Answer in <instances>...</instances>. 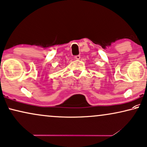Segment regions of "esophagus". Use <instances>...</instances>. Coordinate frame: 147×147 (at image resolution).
<instances>
[{
    "label": "esophagus",
    "instance_id": "34e87169",
    "mask_svg": "<svg viewBox=\"0 0 147 147\" xmlns=\"http://www.w3.org/2000/svg\"><path fill=\"white\" fill-rule=\"evenodd\" d=\"M75 58L76 59V60H79V59L81 58V55H75Z\"/></svg>",
    "mask_w": 147,
    "mask_h": 147
}]
</instances>
